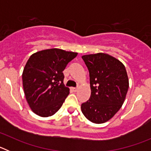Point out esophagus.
I'll use <instances>...</instances> for the list:
<instances>
[{"mask_svg":"<svg viewBox=\"0 0 151 151\" xmlns=\"http://www.w3.org/2000/svg\"><path fill=\"white\" fill-rule=\"evenodd\" d=\"M71 90L73 91V92H76V91H77V88H73V87H72V88H71Z\"/></svg>","mask_w":151,"mask_h":151,"instance_id":"34e87169","label":"esophagus"}]
</instances>
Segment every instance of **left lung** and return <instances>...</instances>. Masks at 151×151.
Instances as JSON below:
<instances>
[{"label":"left lung","mask_w":151,"mask_h":151,"mask_svg":"<svg viewBox=\"0 0 151 151\" xmlns=\"http://www.w3.org/2000/svg\"><path fill=\"white\" fill-rule=\"evenodd\" d=\"M90 76V99L81 106L86 118L96 124L107 122L125 101L129 82L121 61L104 53L82 57Z\"/></svg>","instance_id":"8db88e82"}]
</instances>
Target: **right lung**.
<instances>
[{"label":"right lung","mask_w":151,"mask_h":151,"mask_svg":"<svg viewBox=\"0 0 151 151\" xmlns=\"http://www.w3.org/2000/svg\"><path fill=\"white\" fill-rule=\"evenodd\" d=\"M78 53L51 48L32 54L22 72L24 94L31 110L41 117L51 116L69 94L63 71Z\"/></svg>","instance_id":"right-lung-1"}]
</instances>
